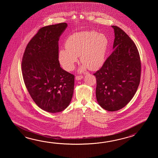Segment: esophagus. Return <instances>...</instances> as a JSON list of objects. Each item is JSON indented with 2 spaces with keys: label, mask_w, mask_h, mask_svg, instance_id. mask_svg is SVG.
I'll return each instance as SVG.
<instances>
[{
  "label": "esophagus",
  "mask_w": 158,
  "mask_h": 158,
  "mask_svg": "<svg viewBox=\"0 0 158 158\" xmlns=\"http://www.w3.org/2000/svg\"><path fill=\"white\" fill-rule=\"evenodd\" d=\"M84 77L83 76H76V80H81Z\"/></svg>",
  "instance_id": "1"
}]
</instances>
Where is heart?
<instances>
[{
  "label": "heart",
  "mask_w": 158,
  "mask_h": 158,
  "mask_svg": "<svg viewBox=\"0 0 158 158\" xmlns=\"http://www.w3.org/2000/svg\"><path fill=\"white\" fill-rule=\"evenodd\" d=\"M108 46V40L104 34L96 31H84L73 34L65 42L66 49H61L59 60L65 70H73L80 56L84 64L80 71L87 67L97 70L104 64Z\"/></svg>",
  "instance_id": "obj_1"
}]
</instances>
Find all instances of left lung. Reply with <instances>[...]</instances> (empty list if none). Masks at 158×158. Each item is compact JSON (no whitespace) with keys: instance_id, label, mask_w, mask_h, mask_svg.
<instances>
[{"instance_id":"left-lung-1","label":"left lung","mask_w":158,"mask_h":158,"mask_svg":"<svg viewBox=\"0 0 158 158\" xmlns=\"http://www.w3.org/2000/svg\"><path fill=\"white\" fill-rule=\"evenodd\" d=\"M112 27L114 29V51L94 75L98 103L107 111H116L124 107L137 90L141 63L134 42L121 28Z\"/></svg>"}]
</instances>
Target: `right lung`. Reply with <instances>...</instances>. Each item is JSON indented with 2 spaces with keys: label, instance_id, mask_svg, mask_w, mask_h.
<instances>
[{
  "label": "right lung",
  "instance_id": "right-lung-1",
  "mask_svg": "<svg viewBox=\"0 0 158 158\" xmlns=\"http://www.w3.org/2000/svg\"><path fill=\"white\" fill-rule=\"evenodd\" d=\"M67 23L40 28L27 44L21 63L24 83L30 97L44 111L56 113L69 106L74 76L60 67L59 37Z\"/></svg>",
  "mask_w": 158,
  "mask_h": 158
}]
</instances>
